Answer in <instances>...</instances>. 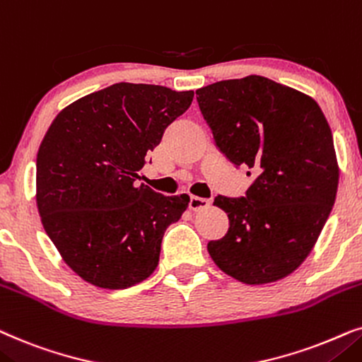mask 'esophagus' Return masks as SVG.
Segmentation results:
<instances>
[{
    "mask_svg": "<svg viewBox=\"0 0 362 362\" xmlns=\"http://www.w3.org/2000/svg\"><path fill=\"white\" fill-rule=\"evenodd\" d=\"M209 205H210V199H204V197H197V195L190 197L189 206L192 210H204Z\"/></svg>",
    "mask_w": 362,
    "mask_h": 362,
    "instance_id": "34e87169",
    "label": "esophagus"
}]
</instances>
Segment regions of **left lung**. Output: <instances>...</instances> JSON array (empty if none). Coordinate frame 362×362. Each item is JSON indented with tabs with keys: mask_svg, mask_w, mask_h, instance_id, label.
I'll list each match as a JSON object with an SVG mask.
<instances>
[{
	"mask_svg": "<svg viewBox=\"0 0 362 362\" xmlns=\"http://www.w3.org/2000/svg\"><path fill=\"white\" fill-rule=\"evenodd\" d=\"M215 146L253 175L245 197L216 195L230 228L206 248L247 285L278 281L315 247L331 214L339 170L329 124L310 95L262 76L197 90Z\"/></svg>",
	"mask_w": 362,
	"mask_h": 362,
	"instance_id": "8db88e82",
	"label": "left lung"
}]
</instances>
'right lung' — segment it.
<instances>
[{
	"label": "right lung",
	"mask_w": 362,
	"mask_h": 362,
	"mask_svg": "<svg viewBox=\"0 0 362 362\" xmlns=\"http://www.w3.org/2000/svg\"><path fill=\"white\" fill-rule=\"evenodd\" d=\"M192 99L194 90L119 83L67 105L47 129L37 210L62 259L90 285L124 290L157 268L163 233L190 199L157 194L137 172Z\"/></svg>",
	"instance_id": "add662e5"
}]
</instances>
